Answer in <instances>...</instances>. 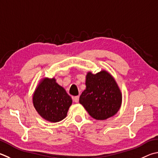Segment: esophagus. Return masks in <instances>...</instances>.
Wrapping results in <instances>:
<instances>
[{
	"instance_id": "1",
	"label": "esophagus",
	"mask_w": 158,
	"mask_h": 158,
	"mask_svg": "<svg viewBox=\"0 0 158 158\" xmlns=\"http://www.w3.org/2000/svg\"><path fill=\"white\" fill-rule=\"evenodd\" d=\"M79 96H75V97H74V98H73V101H74V102L78 103V102H79Z\"/></svg>"
}]
</instances>
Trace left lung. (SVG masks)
<instances>
[{
	"label": "left lung",
	"mask_w": 158,
	"mask_h": 158,
	"mask_svg": "<svg viewBox=\"0 0 158 158\" xmlns=\"http://www.w3.org/2000/svg\"><path fill=\"white\" fill-rule=\"evenodd\" d=\"M85 85L79 103L92 117L104 120L117 113L122 104V93L115 80L108 72L103 70L95 74L88 73Z\"/></svg>",
	"instance_id": "1"
}]
</instances>
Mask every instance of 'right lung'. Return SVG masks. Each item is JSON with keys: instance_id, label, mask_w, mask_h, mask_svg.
Masks as SVG:
<instances>
[{"instance_id": "right-lung-1", "label": "right lung", "mask_w": 158, "mask_h": 158, "mask_svg": "<svg viewBox=\"0 0 158 158\" xmlns=\"http://www.w3.org/2000/svg\"><path fill=\"white\" fill-rule=\"evenodd\" d=\"M71 97L54 78H45L39 84L33 95V104L43 118L58 122L67 115L72 104Z\"/></svg>"}]
</instances>
